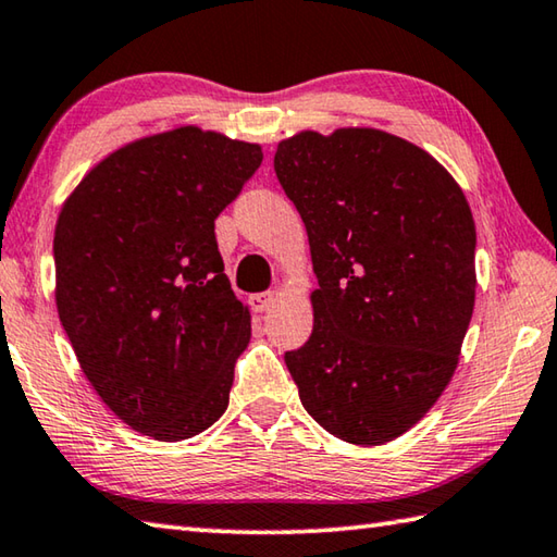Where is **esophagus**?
<instances>
[{
    "mask_svg": "<svg viewBox=\"0 0 557 557\" xmlns=\"http://www.w3.org/2000/svg\"><path fill=\"white\" fill-rule=\"evenodd\" d=\"M272 305H275V292H262V295H252L250 297V307L252 311H268Z\"/></svg>",
    "mask_w": 557,
    "mask_h": 557,
    "instance_id": "esophagus-1",
    "label": "esophagus"
}]
</instances>
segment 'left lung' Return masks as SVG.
<instances>
[{"label": "left lung", "mask_w": 557, "mask_h": 557, "mask_svg": "<svg viewBox=\"0 0 557 557\" xmlns=\"http://www.w3.org/2000/svg\"><path fill=\"white\" fill-rule=\"evenodd\" d=\"M275 173L307 226L313 331L285 352L341 441L382 446L448 387L474 307V221L448 170L377 128L282 140Z\"/></svg>", "instance_id": "obj_1"}]
</instances>
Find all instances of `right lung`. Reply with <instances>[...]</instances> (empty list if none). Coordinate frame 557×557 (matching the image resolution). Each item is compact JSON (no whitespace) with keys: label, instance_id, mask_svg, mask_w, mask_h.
I'll list each match as a JSON object with an SVG mask.
<instances>
[{"label":"right lung","instance_id":"add662e5","mask_svg":"<svg viewBox=\"0 0 557 557\" xmlns=\"http://www.w3.org/2000/svg\"><path fill=\"white\" fill-rule=\"evenodd\" d=\"M260 163L258 144L182 126L114 150L60 209V323L89 384L144 436L191 438L228 407L250 313L214 221Z\"/></svg>","mask_w":557,"mask_h":557}]
</instances>
